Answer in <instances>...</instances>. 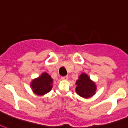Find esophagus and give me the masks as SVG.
<instances>
[{
  "mask_svg": "<svg viewBox=\"0 0 128 128\" xmlns=\"http://www.w3.org/2000/svg\"><path fill=\"white\" fill-rule=\"evenodd\" d=\"M62 80H68V76H62V78H61Z\"/></svg>",
  "mask_w": 128,
  "mask_h": 128,
  "instance_id": "1",
  "label": "esophagus"
}]
</instances>
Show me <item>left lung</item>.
I'll use <instances>...</instances> for the list:
<instances>
[{"mask_svg": "<svg viewBox=\"0 0 128 128\" xmlns=\"http://www.w3.org/2000/svg\"><path fill=\"white\" fill-rule=\"evenodd\" d=\"M76 92L78 95L84 98H89L95 93L96 88L94 82H92L87 74L82 73L80 75L76 82Z\"/></svg>", "mask_w": 128, "mask_h": 128, "instance_id": "1", "label": "left lung"}]
</instances>
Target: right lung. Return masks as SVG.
Returning <instances> with one entry per match:
<instances>
[{
  "mask_svg": "<svg viewBox=\"0 0 128 128\" xmlns=\"http://www.w3.org/2000/svg\"><path fill=\"white\" fill-rule=\"evenodd\" d=\"M53 79L46 72L43 73L40 76L32 80L31 86L34 93L38 95H43L50 92L52 88Z\"/></svg>",
  "mask_w": 128,
  "mask_h": 128,
  "instance_id": "add662e5",
  "label": "right lung"
}]
</instances>
